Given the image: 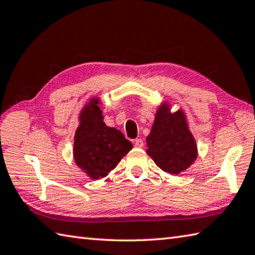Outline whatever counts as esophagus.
<instances>
[{
  "label": "esophagus",
  "mask_w": 255,
  "mask_h": 255,
  "mask_svg": "<svg viewBox=\"0 0 255 255\" xmlns=\"http://www.w3.org/2000/svg\"><path fill=\"white\" fill-rule=\"evenodd\" d=\"M143 140L142 139H136V140H134V147H137V148H142L143 147Z\"/></svg>",
  "instance_id": "34e87169"
}]
</instances>
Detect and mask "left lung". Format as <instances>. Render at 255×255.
<instances>
[{
  "label": "left lung",
  "mask_w": 255,
  "mask_h": 255,
  "mask_svg": "<svg viewBox=\"0 0 255 255\" xmlns=\"http://www.w3.org/2000/svg\"><path fill=\"white\" fill-rule=\"evenodd\" d=\"M147 153L163 171L179 174L197 158L196 141L181 111L171 114L167 104L159 107L147 137Z\"/></svg>",
  "instance_id": "obj_1"
}]
</instances>
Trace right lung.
I'll use <instances>...</instances> for the list:
<instances>
[{
  "instance_id": "1",
  "label": "right lung",
  "mask_w": 255,
  "mask_h": 255,
  "mask_svg": "<svg viewBox=\"0 0 255 255\" xmlns=\"http://www.w3.org/2000/svg\"><path fill=\"white\" fill-rule=\"evenodd\" d=\"M74 141L77 166L93 179L106 177L132 148L116 128L105 125L98 99H91L81 113Z\"/></svg>"
}]
</instances>
